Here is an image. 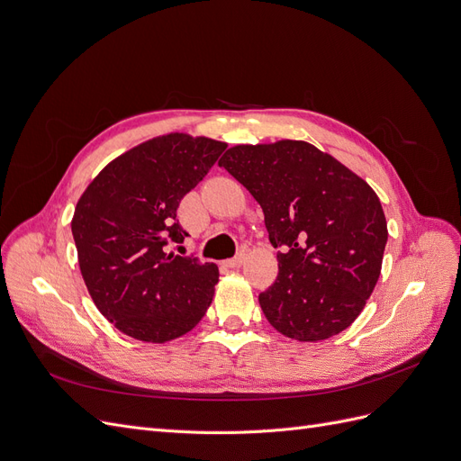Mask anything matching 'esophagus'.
Instances as JSON below:
<instances>
[{
  "mask_svg": "<svg viewBox=\"0 0 461 461\" xmlns=\"http://www.w3.org/2000/svg\"><path fill=\"white\" fill-rule=\"evenodd\" d=\"M244 259H246V256H244V254L234 256L232 259H227V261H225V267H229V269H239L240 265L244 263Z\"/></svg>",
  "mask_w": 461,
  "mask_h": 461,
  "instance_id": "1",
  "label": "esophagus"
}]
</instances>
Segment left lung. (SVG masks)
I'll list each match as a JSON object with an SVG mask.
<instances>
[{"label":"left lung","mask_w":461,"mask_h":461,"mask_svg":"<svg viewBox=\"0 0 461 461\" xmlns=\"http://www.w3.org/2000/svg\"><path fill=\"white\" fill-rule=\"evenodd\" d=\"M219 167L261 205L278 248L276 281L259 294L269 323L300 342L350 327L379 281L388 239L373 188L300 140L234 146Z\"/></svg>","instance_id":"1"}]
</instances>
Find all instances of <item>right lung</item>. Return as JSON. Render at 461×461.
<instances>
[{
  "mask_svg": "<svg viewBox=\"0 0 461 461\" xmlns=\"http://www.w3.org/2000/svg\"><path fill=\"white\" fill-rule=\"evenodd\" d=\"M227 144L167 134L122 153L82 194L71 222L82 278L102 315L142 342H167L200 323L215 294V263L169 252L188 232L180 200Z\"/></svg>",
  "mask_w": 461,
  "mask_h": 461,
  "instance_id": "1",
  "label": "right lung"
}]
</instances>
